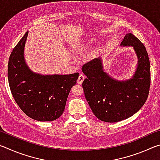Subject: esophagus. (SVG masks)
<instances>
[{
	"label": "esophagus",
	"instance_id": "1",
	"mask_svg": "<svg viewBox=\"0 0 160 160\" xmlns=\"http://www.w3.org/2000/svg\"><path fill=\"white\" fill-rule=\"evenodd\" d=\"M85 75H84L82 74V73H80V74L79 75V77H78V80H77L78 83V84H82V82L84 81V80H85Z\"/></svg>",
	"mask_w": 160,
	"mask_h": 160
}]
</instances>
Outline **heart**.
Here are the masks:
<instances>
[{
    "label": "heart",
    "instance_id": "obj_1",
    "mask_svg": "<svg viewBox=\"0 0 160 160\" xmlns=\"http://www.w3.org/2000/svg\"><path fill=\"white\" fill-rule=\"evenodd\" d=\"M92 42H93V40H92V39H89L88 42H86L85 44H86L87 46L90 45V44H92Z\"/></svg>",
    "mask_w": 160,
    "mask_h": 160
}]
</instances>
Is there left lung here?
<instances>
[{"mask_svg":"<svg viewBox=\"0 0 160 160\" xmlns=\"http://www.w3.org/2000/svg\"><path fill=\"white\" fill-rule=\"evenodd\" d=\"M121 47H132L138 58L132 78L117 80L103 70L101 58L88 62L82 68L87 78L82 88L89 106L97 118L114 123L131 117L138 112L148 99L150 86V64L142 43L131 33L127 34Z\"/></svg>","mask_w":160,"mask_h":160,"instance_id":"1","label":"left lung"}]
</instances>
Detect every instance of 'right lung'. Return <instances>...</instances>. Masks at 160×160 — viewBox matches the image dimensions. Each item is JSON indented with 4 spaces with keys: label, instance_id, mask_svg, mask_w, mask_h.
<instances>
[{
    "label": "right lung",
    "instance_id": "add662e5",
    "mask_svg": "<svg viewBox=\"0 0 160 160\" xmlns=\"http://www.w3.org/2000/svg\"><path fill=\"white\" fill-rule=\"evenodd\" d=\"M27 32L10 54L8 78L10 91L21 110L39 121H51L63 113L70 89L78 72L70 75L38 74L29 68L24 57Z\"/></svg>",
    "mask_w": 160,
    "mask_h": 160
}]
</instances>
